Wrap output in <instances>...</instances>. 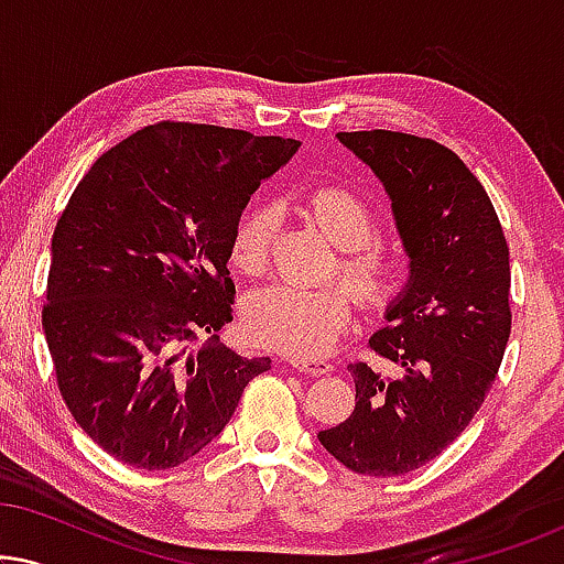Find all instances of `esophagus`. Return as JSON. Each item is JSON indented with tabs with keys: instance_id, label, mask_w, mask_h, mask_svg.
<instances>
[{
	"instance_id": "obj_1",
	"label": "esophagus",
	"mask_w": 564,
	"mask_h": 564,
	"mask_svg": "<svg viewBox=\"0 0 564 564\" xmlns=\"http://www.w3.org/2000/svg\"><path fill=\"white\" fill-rule=\"evenodd\" d=\"M292 369H297V372H305V375H313V377H321V375H328L330 369V361L326 359H303V357H295L290 359Z\"/></svg>"
}]
</instances>
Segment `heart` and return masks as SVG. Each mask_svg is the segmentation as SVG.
Instances as JSON below:
<instances>
[{"label": "heart", "instance_id": "obj_1", "mask_svg": "<svg viewBox=\"0 0 564 564\" xmlns=\"http://www.w3.org/2000/svg\"><path fill=\"white\" fill-rule=\"evenodd\" d=\"M313 218L330 241L344 249L341 274L369 303H380L398 288L403 259L395 249L369 243L377 218L357 192L323 187L311 197ZM280 226L274 205H257L238 220L230 241V261L243 274L257 276L267 269L272 241ZM354 313L351 292L341 284L276 282L261 288L246 300L243 326L253 341L292 357H318L338 341Z\"/></svg>", "mask_w": 564, "mask_h": 564}]
</instances>
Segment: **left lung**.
I'll return each mask as SVG.
<instances>
[{
	"label": "left lung",
	"mask_w": 564,
	"mask_h": 564,
	"mask_svg": "<svg viewBox=\"0 0 564 564\" xmlns=\"http://www.w3.org/2000/svg\"><path fill=\"white\" fill-rule=\"evenodd\" d=\"M388 192L408 280L369 338L398 367L349 365L357 405L318 434L351 473L408 475L438 457L496 380L511 334V264L498 215L457 153L392 130L336 133Z\"/></svg>",
	"instance_id": "obj_1"
}]
</instances>
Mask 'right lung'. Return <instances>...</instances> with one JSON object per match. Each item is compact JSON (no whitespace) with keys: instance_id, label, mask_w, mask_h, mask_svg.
<instances>
[{"instance_id":"add662e5","label":"right lung","mask_w":564,"mask_h":564,"mask_svg":"<svg viewBox=\"0 0 564 564\" xmlns=\"http://www.w3.org/2000/svg\"><path fill=\"white\" fill-rule=\"evenodd\" d=\"M300 141L159 122L102 153L51 241L43 330L74 421L115 459L169 469L226 429L272 367L220 344L228 259L259 184Z\"/></svg>"}]
</instances>
